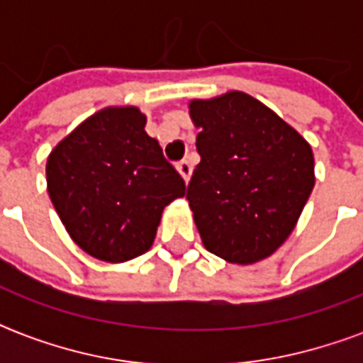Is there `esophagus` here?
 <instances>
[{"label": "esophagus", "mask_w": 363, "mask_h": 363, "mask_svg": "<svg viewBox=\"0 0 363 363\" xmlns=\"http://www.w3.org/2000/svg\"><path fill=\"white\" fill-rule=\"evenodd\" d=\"M177 169H179V173L182 174V179L189 182L190 174H192V163H190L189 159H182L181 163H177Z\"/></svg>", "instance_id": "obj_1"}]
</instances>
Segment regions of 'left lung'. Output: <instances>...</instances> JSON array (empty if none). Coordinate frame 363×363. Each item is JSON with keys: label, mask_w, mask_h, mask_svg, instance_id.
Wrapping results in <instances>:
<instances>
[{"label": "left lung", "mask_w": 363, "mask_h": 363, "mask_svg": "<svg viewBox=\"0 0 363 363\" xmlns=\"http://www.w3.org/2000/svg\"><path fill=\"white\" fill-rule=\"evenodd\" d=\"M200 163L186 200L202 243L233 264L270 257L296 228L315 186L311 145L241 91L192 101Z\"/></svg>", "instance_id": "left-lung-1"}]
</instances>
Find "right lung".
<instances>
[{
  "mask_svg": "<svg viewBox=\"0 0 363 363\" xmlns=\"http://www.w3.org/2000/svg\"><path fill=\"white\" fill-rule=\"evenodd\" d=\"M135 106L104 108L54 147L46 163L48 194L83 251L124 262L147 251L163 208L184 196V181L145 134Z\"/></svg>",
  "mask_w": 363,
  "mask_h": 363,
  "instance_id": "add662e5",
  "label": "right lung"
}]
</instances>
